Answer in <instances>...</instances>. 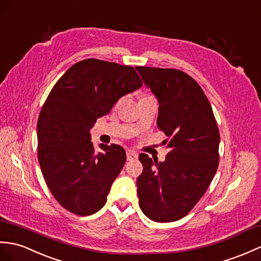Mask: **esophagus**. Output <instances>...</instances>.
Masks as SVG:
<instances>
[{
	"instance_id": "1",
	"label": "esophagus",
	"mask_w": 261,
	"mask_h": 261,
	"mask_svg": "<svg viewBox=\"0 0 261 261\" xmlns=\"http://www.w3.org/2000/svg\"><path fill=\"white\" fill-rule=\"evenodd\" d=\"M136 159H138L137 152H135V151H132V150L126 151V160H128V161H133V160H136Z\"/></svg>"
}]
</instances>
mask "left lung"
I'll list each match as a JSON object with an SVG mask.
<instances>
[{"mask_svg": "<svg viewBox=\"0 0 261 261\" xmlns=\"http://www.w3.org/2000/svg\"><path fill=\"white\" fill-rule=\"evenodd\" d=\"M136 69L159 101L158 128L170 138L163 162L139 155L143 166L137 179L139 205L151 220L177 221L213 181L219 165V130L210 102L190 75L175 69Z\"/></svg>", "mask_w": 261, "mask_h": 261, "instance_id": "obj_1", "label": "left lung"}]
</instances>
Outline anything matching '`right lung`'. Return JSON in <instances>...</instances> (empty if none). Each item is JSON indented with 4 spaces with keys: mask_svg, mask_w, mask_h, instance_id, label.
Instances as JSON below:
<instances>
[{
    "mask_svg": "<svg viewBox=\"0 0 261 261\" xmlns=\"http://www.w3.org/2000/svg\"><path fill=\"white\" fill-rule=\"evenodd\" d=\"M142 87L132 66L87 59L73 64L51 90L38 120V158L52 196L70 213L90 216L107 202L125 151L100 144L90 130L121 96Z\"/></svg>",
    "mask_w": 261,
    "mask_h": 261,
    "instance_id": "add662e5",
    "label": "right lung"
}]
</instances>
